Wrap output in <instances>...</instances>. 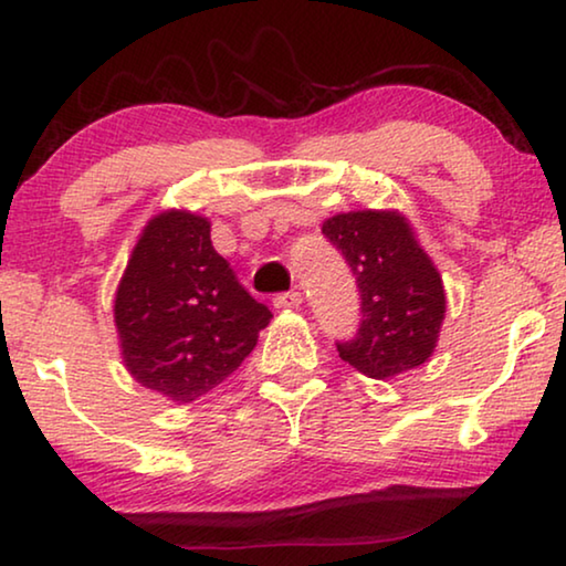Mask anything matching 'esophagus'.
<instances>
[{
    "label": "esophagus",
    "instance_id": "34e87169",
    "mask_svg": "<svg viewBox=\"0 0 566 566\" xmlns=\"http://www.w3.org/2000/svg\"><path fill=\"white\" fill-rule=\"evenodd\" d=\"M300 304H302V292H297V290L282 292L274 297V307H280V310H297Z\"/></svg>",
    "mask_w": 566,
    "mask_h": 566
}]
</instances>
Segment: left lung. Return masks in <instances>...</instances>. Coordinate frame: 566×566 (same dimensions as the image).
<instances>
[{
    "label": "left lung",
    "mask_w": 566,
    "mask_h": 566,
    "mask_svg": "<svg viewBox=\"0 0 566 566\" xmlns=\"http://www.w3.org/2000/svg\"><path fill=\"white\" fill-rule=\"evenodd\" d=\"M353 269L363 300L355 339L337 343L347 365L390 380L428 363L446 317L443 280L400 211H347L322 223Z\"/></svg>",
    "instance_id": "1"
}]
</instances>
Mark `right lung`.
Here are the masks:
<instances>
[{
	"mask_svg": "<svg viewBox=\"0 0 566 566\" xmlns=\"http://www.w3.org/2000/svg\"><path fill=\"white\" fill-rule=\"evenodd\" d=\"M113 315L125 370L174 402H191L227 380L272 319L217 254L211 221L181 209L146 223Z\"/></svg>",
	"mask_w": 566,
	"mask_h": 566,
	"instance_id": "add662e5",
	"label": "right lung"
}]
</instances>
